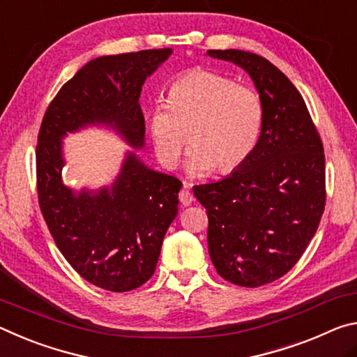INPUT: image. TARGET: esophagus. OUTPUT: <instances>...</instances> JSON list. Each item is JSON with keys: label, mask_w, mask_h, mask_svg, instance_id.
<instances>
[{"label": "esophagus", "mask_w": 357, "mask_h": 357, "mask_svg": "<svg viewBox=\"0 0 357 357\" xmlns=\"http://www.w3.org/2000/svg\"><path fill=\"white\" fill-rule=\"evenodd\" d=\"M191 183L190 182H183V188L180 191V202H182V206H190V204L195 201V196H192L191 192Z\"/></svg>", "instance_id": "obj_1"}]
</instances>
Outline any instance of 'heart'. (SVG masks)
Returning a JSON list of instances; mask_svg holds the SVG:
<instances>
[{
	"mask_svg": "<svg viewBox=\"0 0 357 357\" xmlns=\"http://www.w3.org/2000/svg\"><path fill=\"white\" fill-rule=\"evenodd\" d=\"M264 101L258 91L227 75L195 69L167 89L166 106L151 110L150 136L156 155L172 169L190 140V169L232 172L258 147L264 126Z\"/></svg>",
	"mask_w": 357,
	"mask_h": 357,
	"instance_id": "heart-1",
	"label": "heart"
}]
</instances>
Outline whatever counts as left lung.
Masks as SVG:
<instances>
[{"instance_id": "left-lung-1", "label": "left lung", "mask_w": 357, "mask_h": 357, "mask_svg": "<svg viewBox=\"0 0 357 357\" xmlns=\"http://www.w3.org/2000/svg\"><path fill=\"white\" fill-rule=\"evenodd\" d=\"M207 54L243 68L264 101L253 155L229 177L192 186L207 210L218 275L258 288L288 273L318 229L326 206L323 140L302 95L271 61L234 49Z\"/></svg>"}]
</instances>
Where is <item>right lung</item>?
Returning a JSON list of instances; mask_svg holds the SVG:
<instances>
[{
	"instance_id": "add662e5",
	"label": "right lung",
	"mask_w": 357,
	"mask_h": 357,
	"mask_svg": "<svg viewBox=\"0 0 357 357\" xmlns=\"http://www.w3.org/2000/svg\"><path fill=\"white\" fill-rule=\"evenodd\" d=\"M171 54V49H151L91 60L52 99L39 128L40 213L74 271L112 293L136 289L155 273L162 238L177 217L182 182L147 169L130 153L112 188L75 196L61 183V137L85 125L106 123L132 147H142L140 91Z\"/></svg>"
}]
</instances>
